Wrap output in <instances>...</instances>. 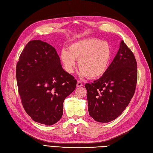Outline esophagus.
Masks as SVG:
<instances>
[{
    "mask_svg": "<svg viewBox=\"0 0 153 153\" xmlns=\"http://www.w3.org/2000/svg\"><path fill=\"white\" fill-rule=\"evenodd\" d=\"M82 85H83V84H82L80 81H78L77 82L76 87H78V88H79V87H82Z\"/></svg>",
    "mask_w": 153,
    "mask_h": 153,
    "instance_id": "obj_1",
    "label": "esophagus"
}]
</instances>
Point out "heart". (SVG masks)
Listing matches in <instances>:
<instances>
[{"label":"heart","mask_w":153,"mask_h":153,"mask_svg":"<svg viewBox=\"0 0 153 153\" xmlns=\"http://www.w3.org/2000/svg\"><path fill=\"white\" fill-rule=\"evenodd\" d=\"M112 50L105 41L96 38H86L78 40L68 47V50L62 49L60 59L65 71L72 73L78 60L79 75L81 77L91 78L100 77L108 68Z\"/></svg>","instance_id":"1"}]
</instances>
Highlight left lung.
I'll return each instance as SVG.
<instances>
[{
  "label": "left lung",
  "instance_id": "left-lung-1",
  "mask_svg": "<svg viewBox=\"0 0 153 153\" xmlns=\"http://www.w3.org/2000/svg\"><path fill=\"white\" fill-rule=\"evenodd\" d=\"M137 83V60L122 40L117 54L106 72L93 83L85 85L90 116L102 123L114 120L129 104Z\"/></svg>",
  "mask_w": 153,
  "mask_h": 153
}]
</instances>
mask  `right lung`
<instances>
[{
    "mask_svg": "<svg viewBox=\"0 0 153 153\" xmlns=\"http://www.w3.org/2000/svg\"><path fill=\"white\" fill-rule=\"evenodd\" d=\"M16 78L24 109L33 120L46 126L60 120L63 102L76 80L62 67L54 48L40 40L30 41L20 55Z\"/></svg>",
    "mask_w": 153,
    "mask_h": 153,
    "instance_id": "add662e5",
    "label": "right lung"
}]
</instances>
